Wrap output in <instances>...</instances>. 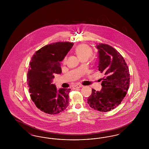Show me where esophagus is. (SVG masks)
Masks as SVG:
<instances>
[{"mask_svg": "<svg viewBox=\"0 0 149 149\" xmlns=\"http://www.w3.org/2000/svg\"><path fill=\"white\" fill-rule=\"evenodd\" d=\"M83 87V85H80V84H77V85H75V86H74V89H77V88H81Z\"/></svg>", "mask_w": 149, "mask_h": 149, "instance_id": "obj_1", "label": "esophagus"}]
</instances>
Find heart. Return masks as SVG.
Wrapping results in <instances>:
<instances>
[{"label": "heart", "instance_id": "1", "mask_svg": "<svg viewBox=\"0 0 149 149\" xmlns=\"http://www.w3.org/2000/svg\"><path fill=\"white\" fill-rule=\"evenodd\" d=\"M75 52L77 55L80 60L86 59L88 60L92 55V49L86 44H80L77 46L76 47ZM66 57L64 58L63 62L65 63L66 61Z\"/></svg>", "mask_w": 149, "mask_h": 149}]
</instances>
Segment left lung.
Here are the masks:
<instances>
[{
  "label": "left lung",
  "instance_id": "8db88e82",
  "mask_svg": "<svg viewBox=\"0 0 149 149\" xmlns=\"http://www.w3.org/2000/svg\"><path fill=\"white\" fill-rule=\"evenodd\" d=\"M98 70L105 77L101 79L100 91L92 89L87 99L91 108L100 112H108L120 104L130 85V72L127 64L120 54L112 46L97 43Z\"/></svg>",
  "mask_w": 149,
  "mask_h": 149
}]
</instances>
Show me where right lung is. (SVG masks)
<instances>
[{
  "label": "right lung",
  "instance_id": "obj_1",
  "mask_svg": "<svg viewBox=\"0 0 149 149\" xmlns=\"http://www.w3.org/2000/svg\"><path fill=\"white\" fill-rule=\"evenodd\" d=\"M73 43L58 42L37 51L29 63L27 84L36 106L50 114H58L69 104L70 89H57L52 84L55 74L61 73L60 62L70 50Z\"/></svg>",
  "mask_w": 149,
  "mask_h": 149
}]
</instances>
